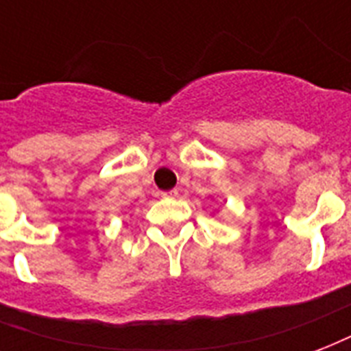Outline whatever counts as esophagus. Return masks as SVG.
Returning a JSON list of instances; mask_svg holds the SVG:
<instances>
[{"label": "esophagus", "mask_w": 351, "mask_h": 351, "mask_svg": "<svg viewBox=\"0 0 351 351\" xmlns=\"http://www.w3.org/2000/svg\"><path fill=\"white\" fill-rule=\"evenodd\" d=\"M161 195L165 199H173V197H178V190H168V192H162Z\"/></svg>", "instance_id": "esophagus-1"}]
</instances>
